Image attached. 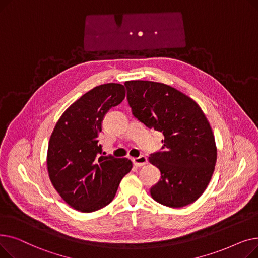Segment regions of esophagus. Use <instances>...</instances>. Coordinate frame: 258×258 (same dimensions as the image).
I'll list each match as a JSON object with an SVG mask.
<instances>
[{
    "instance_id": "34e87169",
    "label": "esophagus",
    "mask_w": 258,
    "mask_h": 258,
    "mask_svg": "<svg viewBox=\"0 0 258 258\" xmlns=\"http://www.w3.org/2000/svg\"><path fill=\"white\" fill-rule=\"evenodd\" d=\"M133 163L136 167H142L147 163V159L144 156H140L138 158H133Z\"/></svg>"
}]
</instances>
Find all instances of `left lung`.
Listing matches in <instances>:
<instances>
[{"label": "left lung", "instance_id": "1", "mask_svg": "<svg viewBox=\"0 0 258 258\" xmlns=\"http://www.w3.org/2000/svg\"><path fill=\"white\" fill-rule=\"evenodd\" d=\"M124 86L133 115L164 137L163 151L148 158L161 172L152 198L171 208L192 204L206 190L218 157L204 112L192 98L165 84L130 80Z\"/></svg>", "mask_w": 258, "mask_h": 258}]
</instances>
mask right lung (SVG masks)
Masks as SVG:
<instances>
[{
	"label": "right lung",
	"instance_id": "right-lung-1",
	"mask_svg": "<svg viewBox=\"0 0 258 258\" xmlns=\"http://www.w3.org/2000/svg\"><path fill=\"white\" fill-rule=\"evenodd\" d=\"M124 97L125 89L120 84L95 87L67 108L51 134L50 181L67 204L78 211L89 213L110 204L133 167L126 158L99 155L97 139L105 113Z\"/></svg>",
	"mask_w": 258,
	"mask_h": 258
}]
</instances>
